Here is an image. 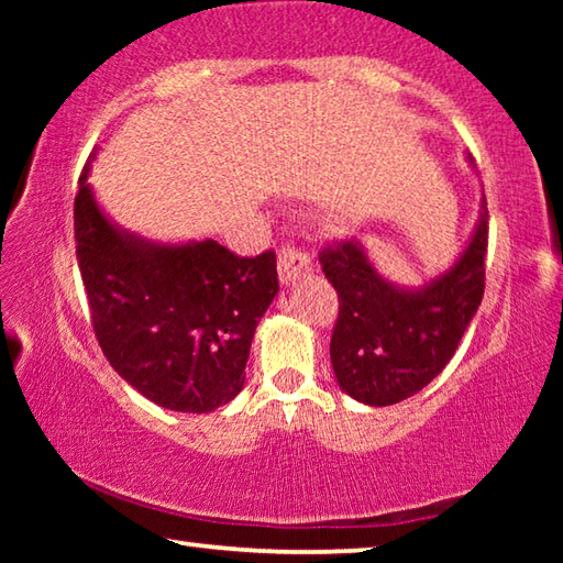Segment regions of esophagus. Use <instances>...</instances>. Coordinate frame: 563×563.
I'll return each instance as SVG.
<instances>
[{"instance_id": "1", "label": "esophagus", "mask_w": 563, "mask_h": 563, "mask_svg": "<svg viewBox=\"0 0 563 563\" xmlns=\"http://www.w3.org/2000/svg\"><path fill=\"white\" fill-rule=\"evenodd\" d=\"M312 271V261L308 253L298 251V247H283L280 255H278V275H280V283L283 285H290L295 280L305 278Z\"/></svg>"}]
</instances>
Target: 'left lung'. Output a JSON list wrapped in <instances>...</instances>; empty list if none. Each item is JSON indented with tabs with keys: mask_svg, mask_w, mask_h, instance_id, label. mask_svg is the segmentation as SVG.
I'll return each instance as SVG.
<instances>
[{
	"mask_svg": "<svg viewBox=\"0 0 563 563\" xmlns=\"http://www.w3.org/2000/svg\"><path fill=\"white\" fill-rule=\"evenodd\" d=\"M487 238L489 211L482 198L462 255L422 288L383 278L360 241H340L320 253L322 273L340 298L330 360L350 397L369 407L397 405L442 373L482 302Z\"/></svg>",
	"mask_w": 563,
	"mask_h": 563,
	"instance_id": "1",
	"label": "left lung"
}]
</instances>
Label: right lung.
<instances>
[{
  "mask_svg": "<svg viewBox=\"0 0 563 563\" xmlns=\"http://www.w3.org/2000/svg\"><path fill=\"white\" fill-rule=\"evenodd\" d=\"M97 154H91V158ZM79 178L76 258L111 367L174 412H213L241 393L255 328L278 295L275 253L241 258L211 241L154 243L119 228Z\"/></svg>",
  "mask_w": 563,
  "mask_h": 563,
  "instance_id": "add662e5",
  "label": "right lung"
}]
</instances>
